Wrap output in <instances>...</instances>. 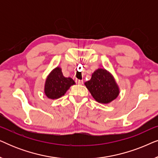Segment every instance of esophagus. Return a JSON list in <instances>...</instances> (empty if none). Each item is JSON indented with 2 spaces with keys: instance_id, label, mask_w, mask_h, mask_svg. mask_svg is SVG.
Instances as JSON below:
<instances>
[{
  "instance_id": "esophagus-1",
  "label": "esophagus",
  "mask_w": 158,
  "mask_h": 158,
  "mask_svg": "<svg viewBox=\"0 0 158 158\" xmlns=\"http://www.w3.org/2000/svg\"><path fill=\"white\" fill-rule=\"evenodd\" d=\"M76 83H78V84H83V81H81V80H76Z\"/></svg>"
}]
</instances>
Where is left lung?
Wrapping results in <instances>:
<instances>
[{
  "instance_id": "obj_1",
  "label": "left lung",
  "mask_w": 158,
  "mask_h": 158,
  "mask_svg": "<svg viewBox=\"0 0 158 158\" xmlns=\"http://www.w3.org/2000/svg\"><path fill=\"white\" fill-rule=\"evenodd\" d=\"M85 85L95 100L101 103H111L119 94V88L114 76L104 68L95 70Z\"/></svg>"
}]
</instances>
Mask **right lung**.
<instances>
[{
    "label": "right lung",
    "instance_id": "add662e5",
    "mask_svg": "<svg viewBox=\"0 0 158 158\" xmlns=\"http://www.w3.org/2000/svg\"><path fill=\"white\" fill-rule=\"evenodd\" d=\"M75 83L71 77H65L62 69L57 67L47 75L44 84V94L48 98L57 99L64 96L71 85Z\"/></svg>",
    "mask_w": 158,
    "mask_h": 158
}]
</instances>
